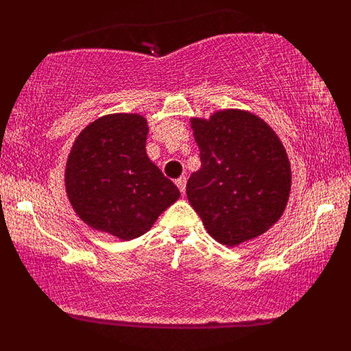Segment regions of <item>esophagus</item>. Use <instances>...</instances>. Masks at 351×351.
Listing matches in <instances>:
<instances>
[{"mask_svg":"<svg viewBox=\"0 0 351 351\" xmlns=\"http://www.w3.org/2000/svg\"><path fill=\"white\" fill-rule=\"evenodd\" d=\"M176 185H177V189L180 190V193H185V189H186V179H185V177H179V179L176 180Z\"/></svg>","mask_w":351,"mask_h":351,"instance_id":"esophagus-1","label":"esophagus"}]
</instances>
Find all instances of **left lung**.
I'll return each mask as SVG.
<instances>
[{
    "mask_svg": "<svg viewBox=\"0 0 351 351\" xmlns=\"http://www.w3.org/2000/svg\"><path fill=\"white\" fill-rule=\"evenodd\" d=\"M190 121L201 167L190 176L186 198L208 233L225 246L265 233L291 191V162L275 131L243 110Z\"/></svg>",
    "mask_w": 351,
    "mask_h": 351,
    "instance_id": "obj_1",
    "label": "left lung"
}]
</instances>
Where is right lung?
<instances>
[{
	"label": "right lung",
	"instance_id": "1",
	"mask_svg": "<svg viewBox=\"0 0 351 351\" xmlns=\"http://www.w3.org/2000/svg\"><path fill=\"white\" fill-rule=\"evenodd\" d=\"M147 119L114 113L86 126L71 147L65 189L90 228L123 241L147 233L180 191L147 156Z\"/></svg>",
	"mask_w": 351,
	"mask_h": 351
}]
</instances>
